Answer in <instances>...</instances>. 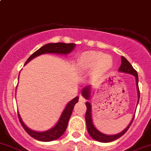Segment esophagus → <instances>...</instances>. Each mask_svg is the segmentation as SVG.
I'll use <instances>...</instances> for the list:
<instances>
[{
  "label": "esophagus",
  "mask_w": 151,
  "mask_h": 151,
  "mask_svg": "<svg viewBox=\"0 0 151 151\" xmlns=\"http://www.w3.org/2000/svg\"><path fill=\"white\" fill-rule=\"evenodd\" d=\"M79 101H81V102H84L85 101V99L83 96H79Z\"/></svg>",
  "instance_id": "obj_1"
}]
</instances>
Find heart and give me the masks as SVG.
<instances>
[{
    "instance_id": "heart-1",
    "label": "heart",
    "mask_w": 151,
    "mask_h": 151,
    "mask_svg": "<svg viewBox=\"0 0 151 151\" xmlns=\"http://www.w3.org/2000/svg\"><path fill=\"white\" fill-rule=\"evenodd\" d=\"M79 65L83 70H94L95 74L101 75L111 68L113 60L109 55H104L103 52L97 51H89L80 56Z\"/></svg>"
}]
</instances>
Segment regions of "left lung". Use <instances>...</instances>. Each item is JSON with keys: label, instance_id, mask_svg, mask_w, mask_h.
Instances as JSON below:
<instances>
[{"label": "left lung", "instance_id": "8db88e82", "mask_svg": "<svg viewBox=\"0 0 151 151\" xmlns=\"http://www.w3.org/2000/svg\"><path fill=\"white\" fill-rule=\"evenodd\" d=\"M119 71L123 73H126V74H132L134 77H135V81H136V86H137V91H138V103L139 101L140 98V91L139 88H138V73H137L136 70L133 68V67L132 66L131 64L129 63L127 59L125 58V57L121 56V65L119 68ZM82 96L85 98L86 99L89 100V96H90V86H86L82 90ZM86 128H87V131L89 132V135L92 137L93 139L96 140L98 142H104V143H107V142H111L113 141H115L117 138H120L122 135H123L126 132V131L129 129V126H131L134 117H135V114L133 116L131 122L129 124V126L125 129L123 131H122L121 132L118 133L116 135H105V134H103L101 132H99L97 129L93 125L92 119V115H91V111H92V108H91V104L89 101H86Z\"/></svg>", "mask_w": 151, "mask_h": 151}]
</instances>
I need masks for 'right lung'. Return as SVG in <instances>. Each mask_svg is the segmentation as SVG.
Listing matches in <instances>:
<instances>
[{
	"mask_svg": "<svg viewBox=\"0 0 151 151\" xmlns=\"http://www.w3.org/2000/svg\"><path fill=\"white\" fill-rule=\"evenodd\" d=\"M75 43H47L46 45L40 47L39 50H37L36 52H34L28 58V60L25 62V64L29 62L30 61L33 59L34 58H35V57L42 55V54L57 53L66 55V54L70 53L75 48ZM78 99L79 97L77 96L74 99H73L70 102L68 103L65 108L64 109L63 112H62V115H61L60 118H59V121L57 122L55 126H53L51 129H49L47 131L40 132L34 131V130H32L31 129L27 127L25 125V123L22 122L21 116H20L19 114L18 113L19 119L20 123H21L22 126L24 128V129L32 138L38 140V141H40V142H51V141H54V140L57 139V138H60L63 135V133L65 132L66 129H67L68 123L69 121V119H70V116H71V114H72L74 105H75V104H77V102H78Z\"/></svg>",
	"mask_w": 151,
	"mask_h": 151,
	"instance_id": "1",
	"label": "right lung"
}]
</instances>
